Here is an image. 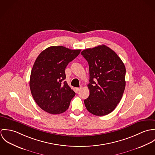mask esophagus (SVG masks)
Here are the masks:
<instances>
[{"label":"esophagus","instance_id":"1","mask_svg":"<svg viewBox=\"0 0 155 155\" xmlns=\"http://www.w3.org/2000/svg\"><path fill=\"white\" fill-rule=\"evenodd\" d=\"M81 88H82V87H80V88H76L75 89H76V91L77 92H78L80 91V90L81 89Z\"/></svg>","mask_w":155,"mask_h":155}]
</instances>
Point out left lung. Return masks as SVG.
<instances>
[{"mask_svg": "<svg viewBox=\"0 0 155 155\" xmlns=\"http://www.w3.org/2000/svg\"><path fill=\"white\" fill-rule=\"evenodd\" d=\"M89 68L88 98L84 100L89 112L104 116L114 110L125 88V67L114 51L104 45L81 52Z\"/></svg>", "mask_w": 155, "mask_h": 155, "instance_id": "1", "label": "left lung"}]
</instances>
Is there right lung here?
<instances>
[{"label": "right lung", "instance_id": "1", "mask_svg": "<svg viewBox=\"0 0 155 155\" xmlns=\"http://www.w3.org/2000/svg\"><path fill=\"white\" fill-rule=\"evenodd\" d=\"M81 52L63 46H50L37 57L32 68L30 88L37 104L50 114L68 109L75 92L68 85L65 69Z\"/></svg>", "mask_w": 155, "mask_h": 155}]
</instances>
